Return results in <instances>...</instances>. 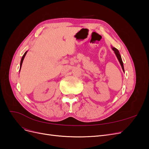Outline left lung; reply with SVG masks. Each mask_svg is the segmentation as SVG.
<instances>
[{
	"label": "left lung",
	"mask_w": 149,
	"mask_h": 149,
	"mask_svg": "<svg viewBox=\"0 0 149 149\" xmlns=\"http://www.w3.org/2000/svg\"><path fill=\"white\" fill-rule=\"evenodd\" d=\"M112 50H113L116 54V55L117 56V58H118V59L120 63V64L121 65V67L122 68H123V70L124 71V65H123V60H122V58H121V56H120V55L119 53V52L118 51V49L114 48V47H112Z\"/></svg>",
	"instance_id": "1"
}]
</instances>
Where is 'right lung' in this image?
<instances>
[{"label": "right lung", "instance_id": "right-lung-1", "mask_svg": "<svg viewBox=\"0 0 149 149\" xmlns=\"http://www.w3.org/2000/svg\"><path fill=\"white\" fill-rule=\"evenodd\" d=\"M26 53H27V51H26L25 53H24V55H23V56H22V59H21V61H20V68H21V67H22V63H23V61H24V58H25V55H26Z\"/></svg>", "mask_w": 149, "mask_h": 149}]
</instances>
